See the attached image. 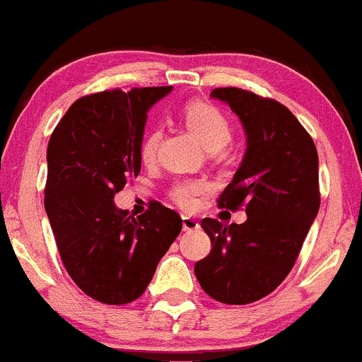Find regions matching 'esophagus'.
<instances>
[{"label": "esophagus", "mask_w": 362, "mask_h": 362, "mask_svg": "<svg viewBox=\"0 0 362 362\" xmlns=\"http://www.w3.org/2000/svg\"><path fill=\"white\" fill-rule=\"evenodd\" d=\"M199 229V222L192 216L183 215V230H197Z\"/></svg>", "instance_id": "34e87169"}]
</instances>
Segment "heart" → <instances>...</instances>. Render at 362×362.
I'll list each match as a JSON object with an SVG mask.
<instances>
[{
  "instance_id": "obj_1",
  "label": "heart",
  "mask_w": 362,
  "mask_h": 362,
  "mask_svg": "<svg viewBox=\"0 0 362 362\" xmlns=\"http://www.w3.org/2000/svg\"><path fill=\"white\" fill-rule=\"evenodd\" d=\"M183 117L202 146L208 147L209 151H218L226 147L233 136L229 119L216 106L208 105V103H190L185 106ZM160 136V129L156 127L144 135L140 142V156L144 161H151L156 156ZM206 190L208 187L204 181H179L172 187L170 197L183 209H194L197 208L199 199L206 194Z\"/></svg>"
}]
</instances>
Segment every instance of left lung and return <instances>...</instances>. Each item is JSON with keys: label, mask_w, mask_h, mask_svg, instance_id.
Instances as JSON below:
<instances>
[{"label": "left lung", "mask_w": 362, "mask_h": 362, "mask_svg": "<svg viewBox=\"0 0 362 362\" xmlns=\"http://www.w3.org/2000/svg\"><path fill=\"white\" fill-rule=\"evenodd\" d=\"M211 98L227 103L245 129V156L218 206H245L247 220H202L211 252L194 270L209 297L243 305L270 295L297 261L320 209L318 153L281 103L236 87L215 88Z\"/></svg>", "instance_id": "obj_1"}]
</instances>
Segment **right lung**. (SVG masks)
I'll return each instance as SVG.
<instances>
[{
  "instance_id": "add662e5",
  "label": "right lung",
  "mask_w": 362,
  "mask_h": 362,
  "mask_svg": "<svg viewBox=\"0 0 362 362\" xmlns=\"http://www.w3.org/2000/svg\"><path fill=\"white\" fill-rule=\"evenodd\" d=\"M170 90L85 95L72 103L49 139L44 208L58 252L76 286L103 304L136 300L183 227L174 209L156 201L136 218L113 202L142 167L147 110Z\"/></svg>"
}]
</instances>
